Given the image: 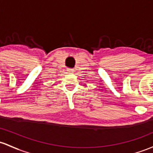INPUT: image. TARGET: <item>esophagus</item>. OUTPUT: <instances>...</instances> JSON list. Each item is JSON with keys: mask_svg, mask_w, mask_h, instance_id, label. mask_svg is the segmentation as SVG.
<instances>
[{"mask_svg": "<svg viewBox=\"0 0 153 153\" xmlns=\"http://www.w3.org/2000/svg\"><path fill=\"white\" fill-rule=\"evenodd\" d=\"M68 71L70 73H73L74 72V70H73V69H72V68H68Z\"/></svg>", "mask_w": 153, "mask_h": 153, "instance_id": "1", "label": "esophagus"}]
</instances>
